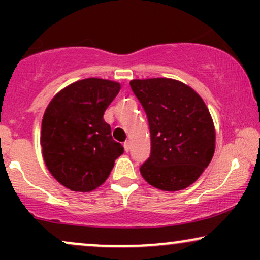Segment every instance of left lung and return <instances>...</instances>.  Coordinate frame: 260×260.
<instances>
[{
    "instance_id": "1",
    "label": "left lung",
    "mask_w": 260,
    "mask_h": 260,
    "mask_svg": "<svg viewBox=\"0 0 260 260\" xmlns=\"http://www.w3.org/2000/svg\"><path fill=\"white\" fill-rule=\"evenodd\" d=\"M120 89V83L112 80H78L59 91L46 107L41 123L43 157L50 174L68 189H96L123 154L117 142L120 139H113L111 127L104 120Z\"/></svg>"
}]
</instances>
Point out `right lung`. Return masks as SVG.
Instances as JSON below:
<instances>
[{
    "label": "right lung",
    "instance_id": "obj_1",
    "mask_svg": "<svg viewBox=\"0 0 260 260\" xmlns=\"http://www.w3.org/2000/svg\"><path fill=\"white\" fill-rule=\"evenodd\" d=\"M129 84L150 129V156L140 174L159 189H184L198 180L215 150V129L204 101L190 99L172 79H134Z\"/></svg>",
    "mask_w": 260,
    "mask_h": 260
}]
</instances>
